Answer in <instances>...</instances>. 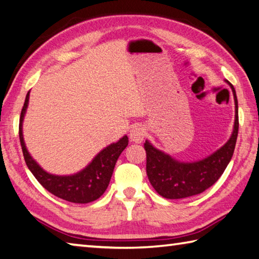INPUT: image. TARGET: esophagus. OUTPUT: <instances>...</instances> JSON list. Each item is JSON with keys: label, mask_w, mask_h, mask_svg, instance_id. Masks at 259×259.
Segmentation results:
<instances>
[{"label": "esophagus", "mask_w": 259, "mask_h": 259, "mask_svg": "<svg viewBox=\"0 0 259 259\" xmlns=\"http://www.w3.org/2000/svg\"><path fill=\"white\" fill-rule=\"evenodd\" d=\"M129 137L133 143L140 144L145 138V129L141 125H134L133 128L130 129Z\"/></svg>", "instance_id": "34e87169"}]
</instances>
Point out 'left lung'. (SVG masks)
Instances as JSON below:
<instances>
[{"label":"left lung","mask_w":259,"mask_h":259,"mask_svg":"<svg viewBox=\"0 0 259 259\" xmlns=\"http://www.w3.org/2000/svg\"><path fill=\"white\" fill-rule=\"evenodd\" d=\"M230 85L235 99V125L230 139L206 158L194 163H181L173 157L156 149L148 140L144 145L146 150V170L150 184L165 199H184L200 194L213 185L224 174L234 155L239 129L238 101L235 88Z\"/></svg>","instance_id":"8db88e82"}]
</instances>
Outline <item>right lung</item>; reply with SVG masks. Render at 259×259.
I'll use <instances>...</instances> for the list:
<instances>
[{
  "label": "right lung",
  "instance_id": "right-lung-1",
  "mask_svg": "<svg viewBox=\"0 0 259 259\" xmlns=\"http://www.w3.org/2000/svg\"><path fill=\"white\" fill-rule=\"evenodd\" d=\"M29 102V92L25 96L19 123V137L22 153L28 168L46 190L55 196L73 203H90L98 200L108 187L116 160L128 146V137L111 144L95 156V158L79 173L69 176H58L45 171L28 153L22 136V121Z\"/></svg>",
  "mask_w": 259,
  "mask_h": 259
}]
</instances>
